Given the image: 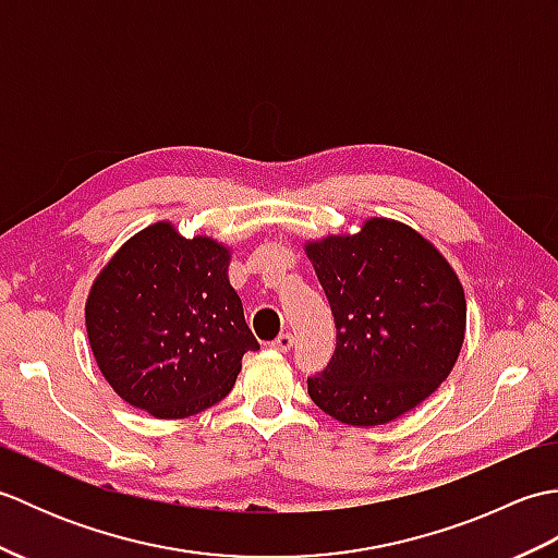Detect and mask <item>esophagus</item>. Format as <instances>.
<instances>
[{
	"mask_svg": "<svg viewBox=\"0 0 558 558\" xmlns=\"http://www.w3.org/2000/svg\"><path fill=\"white\" fill-rule=\"evenodd\" d=\"M292 345H294V338L290 333H282V336H278L276 342H272V348H276L278 352H290Z\"/></svg>",
	"mask_w": 558,
	"mask_h": 558,
	"instance_id": "1",
	"label": "esophagus"
}]
</instances>
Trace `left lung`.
Listing matches in <instances>:
<instances>
[{
  "instance_id": "8db88e82",
  "label": "left lung",
  "mask_w": 558,
  "mask_h": 558,
  "mask_svg": "<svg viewBox=\"0 0 558 558\" xmlns=\"http://www.w3.org/2000/svg\"><path fill=\"white\" fill-rule=\"evenodd\" d=\"M336 318V354L306 378L330 417L376 426L446 381L465 338V292L420 232L372 218L357 234L306 244Z\"/></svg>"
}]
</instances>
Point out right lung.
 <instances>
[{"instance_id": "add662e5", "label": "right lung", "mask_w": 558, "mask_h": 558, "mask_svg": "<svg viewBox=\"0 0 558 558\" xmlns=\"http://www.w3.org/2000/svg\"><path fill=\"white\" fill-rule=\"evenodd\" d=\"M228 266V246L156 222L100 270L86 302L88 340L129 405L182 420L230 393L244 352L258 342Z\"/></svg>"}]
</instances>
